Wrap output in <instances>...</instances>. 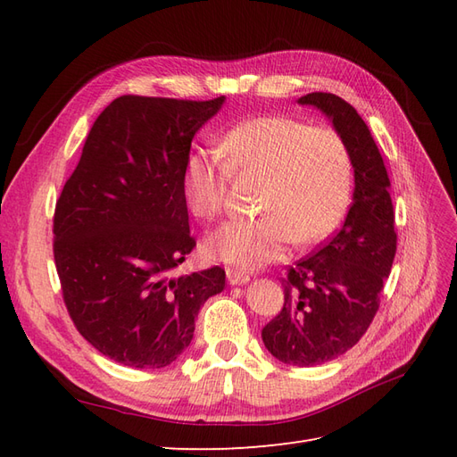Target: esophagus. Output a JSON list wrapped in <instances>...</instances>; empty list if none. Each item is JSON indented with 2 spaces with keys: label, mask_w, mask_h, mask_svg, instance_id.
I'll use <instances>...</instances> for the list:
<instances>
[{
  "label": "esophagus",
  "mask_w": 457,
  "mask_h": 457,
  "mask_svg": "<svg viewBox=\"0 0 457 457\" xmlns=\"http://www.w3.org/2000/svg\"><path fill=\"white\" fill-rule=\"evenodd\" d=\"M227 280H228L230 286H242V284L250 282V276H247V274L242 272V270L228 269V270H227Z\"/></svg>",
  "instance_id": "34e87169"
}]
</instances>
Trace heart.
<instances>
[{
	"mask_svg": "<svg viewBox=\"0 0 457 457\" xmlns=\"http://www.w3.org/2000/svg\"><path fill=\"white\" fill-rule=\"evenodd\" d=\"M225 162L195 150L185 160L183 196L192 215L223 212L230 171L265 179L257 219H238L205 242L213 259L257 269L278 259L294 240L320 242L339 225L351 200L353 162L343 137L287 116L238 123L220 139Z\"/></svg>",
	"mask_w": 457,
	"mask_h": 457,
	"instance_id": "b5f03b06",
	"label": "heart"
}]
</instances>
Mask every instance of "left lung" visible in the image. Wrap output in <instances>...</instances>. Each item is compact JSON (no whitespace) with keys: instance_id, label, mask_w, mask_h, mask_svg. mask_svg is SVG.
Masks as SVG:
<instances>
[{"instance_id":"left-lung-1","label":"left lung","mask_w":457,"mask_h":457,"mask_svg":"<svg viewBox=\"0 0 457 457\" xmlns=\"http://www.w3.org/2000/svg\"><path fill=\"white\" fill-rule=\"evenodd\" d=\"M299 104L331 121L354 170L351 210L320 250L289 269L280 314L262 328L269 353L289 366L334 361L358 343L379 309L396 253L391 181L379 148L356 110L334 93H309Z\"/></svg>"}]
</instances>
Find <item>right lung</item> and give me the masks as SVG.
<instances>
[{
    "mask_svg": "<svg viewBox=\"0 0 457 457\" xmlns=\"http://www.w3.org/2000/svg\"><path fill=\"white\" fill-rule=\"evenodd\" d=\"M225 96L123 95L95 120L53 219V253L74 326L129 368H163L195 336L225 270L171 276L196 245L183 196L190 143Z\"/></svg>",
    "mask_w": 457,
    "mask_h": 457,
    "instance_id": "obj_1",
    "label": "right lung"
}]
</instances>
